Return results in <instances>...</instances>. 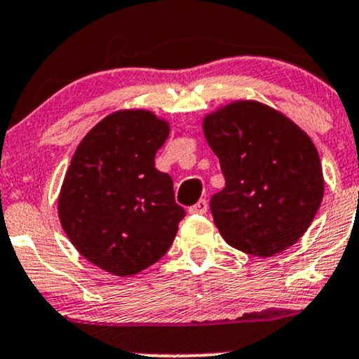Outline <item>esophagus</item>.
I'll use <instances>...</instances> for the list:
<instances>
[{
	"label": "esophagus",
	"mask_w": 359,
	"mask_h": 359,
	"mask_svg": "<svg viewBox=\"0 0 359 359\" xmlns=\"http://www.w3.org/2000/svg\"><path fill=\"white\" fill-rule=\"evenodd\" d=\"M208 211V201L206 199H199L194 206L189 208V212L191 215H204Z\"/></svg>",
	"instance_id": "1"
}]
</instances>
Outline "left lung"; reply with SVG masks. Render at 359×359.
<instances>
[{
  "label": "left lung",
  "instance_id": "1",
  "mask_svg": "<svg viewBox=\"0 0 359 359\" xmlns=\"http://www.w3.org/2000/svg\"><path fill=\"white\" fill-rule=\"evenodd\" d=\"M203 129L224 175L210 208L228 245L273 257L297 243L324 198L320 158L306 133L254 100L208 114Z\"/></svg>",
  "mask_w": 359,
  "mask_h": 359
}]
</instances>
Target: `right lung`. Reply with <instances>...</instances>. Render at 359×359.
<instances>
[{"instance_id": "add662e5", "label": "right lung", "mask_w": 359, "mask_h": 359, "mask_svg": "<svg viewBox=\"0 0 359 359\" xmlns=\"http://www.w3.org/2000/svg\"><path fill=\"white\" fill-rule=\"evenodd\" d=\"M170 126L149 110L102 119L74 151L57 212L76 250L110 274L133 276L170 249L184 208L155 155Z\"/></svg>"}]
</instances>
